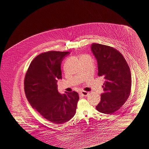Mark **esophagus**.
I'll return each instance as SVG.
<instances>
[{"label":"esophagus","instance_id":"1","mask_svg":"<svg viewBox=\"0 0 149 149\" xmlns=\"http://www.w3.org/2000/svg\"><path fill=\"white\" fill-rule=\"evenodd\" d=\"M80 93L83 96H87L88 95V93L87 92H85V91H81Z\"/></svg>","mask_w":149,"mask_h":149}]
</instances>
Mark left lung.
Segmentation results:
<instances>
[{"label": "left lung", "instance_id": "1", "mask_svg": "<svg viewBox=\"0 0 149 149\" xmlns=\"http://www.w3.org/2000/svg\"><path fill=\"white\" fill-rule=\"evenodd\" d=\"M91 52L96 59L99 76H103L104 92L96 110L108 114H114L127 100L132 85L130 67L122 54L115 48L92 44Z\"/></svg>", "mask_w": 149, "mask_h": 149}]
</instances>
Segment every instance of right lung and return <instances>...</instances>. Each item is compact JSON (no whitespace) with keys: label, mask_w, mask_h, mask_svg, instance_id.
Listing matches in <instances>:
<instances>
[{"label":"right lung","mask_w":149,"mask_h":149,"mask_svg":"<svg viewBox=\"0 0 149 149\" xmlns=\"http://www.w3.org/2000/svg\"><path fill=\"white\" fill-rule=\"evenodd\" d=\"M69 52H48L36 56L28 68L24 92L33 108L56 124L64 123L74 116L79 96L77 92L61 94L57 79H62L61 63Z\"/></svg>","instance_id":"obj_1"}]
</instances>
